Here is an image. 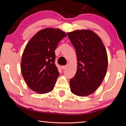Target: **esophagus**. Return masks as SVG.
<instances>
[{
	"label": "esophagus",
	"mask_w": 126,
	"mask_h": 126,
	"mask_svg": "<svg viewBox=\"0 0 126 126\" xmlns=\"http://www.w3.org/2000/svg\"><path fill=\"white\" fill-rule=\"evenodd\" d=\"M61 68L63 69H66L67 68V66L66 65H65V66H62Z\"/></svg>",
	"instance_id": "obj_1"
}]
</instances>
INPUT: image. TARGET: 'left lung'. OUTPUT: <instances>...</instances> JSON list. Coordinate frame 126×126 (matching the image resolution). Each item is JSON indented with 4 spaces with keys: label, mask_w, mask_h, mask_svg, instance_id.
<instances>
[{
    "label": "left lung",
    "mask_w": 126,
    "mask_h": 126,
    "mask_svg": "<svg viewBox=\"0 0 126 126\" xmlns=\"http://www.w3.org/2000/svg\"><path fill=\"white\" fill-rule=\"evenodd\" d=\"M76 49L77 69L70 80V91L79 96L95 92L106 76L108 57L100 38L91 30H77L68 32Z\"/></svg>",
    "instance_id": "obj_1"
}]
</instances>
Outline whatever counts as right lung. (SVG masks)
Here are the masks:
<instances>
[{"label":"right lung","mask_w":126,"mask_h":126,"mask_svg":"<svg viewBox=\"0 0 126 126\" xmlns=\"http://www.w3.org/2000/svg\"><path fill=\"white\" fill-rule=\"evenodd\" d=\"M66 36L60 29L45 28L37 32L26 46L20 63L22 74L29 88L37 94H47L54 89L59 76L54 50Z\"/></svg>","instance_id":"right-lung-1"}]
</instances>
